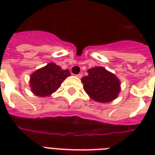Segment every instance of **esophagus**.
I'll return each instance as SVG.
<instances>
[{"label":"esophagus","instance_id":"1","mask_svg":"<svg viewBox=\"0 0 155 155\" xmlns=\"http://www.w3.org/2000/svg\"><path fill=\"white\" fill-rule=\"evenodd\" d=\"M82 74H78V75H76V77H78V78H81L82 77Z\"/></svg>","mask_w":155,"mask_h":155}]
</instances>
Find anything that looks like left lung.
I'll return each mask as SVG.
<instances>
[{
  "instance_id": "left-lung-1",
  "label": "left lung",
  "mask_w": 155,
  "mask_h": 155,
  "mask_svg": "<svg viewBox=\"0 0 155 155\" xmlns=\"http://www.w3.org/2000/svg\"><path fill=\"white\" fill-rule=\"evenodd\" d=\"M88 75L81 79L84 89L92 100L101 103L113 101L120 91V82L114 74L103 67L87 70Z\"/></svg>"
}]
</instances>
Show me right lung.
Returning a JSON list of instances; mask_svg holds the SVG:
<instances>
[{
	"label": "right lung",
	"instance_id": "add662e5",
	"mask_svg": "<svg viewBox=\"0 0 155 155\" xmlns=\"http://www.w3.org/2000/svg\"><path fill=\"white\" fill-rule=\"evenodd\" d=\"M70 75L68 70H63L55 63H51L35 71L30 75V88L33 93L38 97H48L55 92L63 80Z\"/></svg>",
	"mask_w": 155,
	"mask_h": 155
}]
</instances>
